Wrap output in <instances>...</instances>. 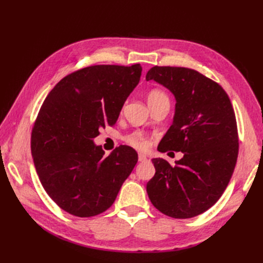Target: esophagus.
<instances>
[{
    "label": "esophagus",
    "instance_id": "esophagus-1",
    "mask_svg": "<svg viewBox=\"0 0 263 263\" xmlns=\"http://www.w3.org/2000/svg\"><path fill=\"white\" fill-rule=\"evenodd\" d=\"M138 160H139V162H145V161H147V157H146V155L139 154V156H138Z\"/></svg>",
    "mask_w": 263,
    "mask_h": 263
}]
</instances>
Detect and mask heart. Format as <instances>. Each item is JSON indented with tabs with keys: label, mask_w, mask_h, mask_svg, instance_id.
Wrapping results in <instances>:
<instances>
[{
	"label": "heart",
	"mask_w": 263,
	"mask_h": 263,
	"mask_svg": "<svg viewBox=\"0 0 263 263\" xmlns=\"http://www.w3.org/2000/svg\"><path fill=\"white\" fill-rule=\"evenodd\" d=\"M168 99L166 95L160 91V90H153L147 97L148 100V104H153V103L160 101V100H165ZM126 141L128 142L129 145L135 147L136 149L139 150H145L148 147V139L146 135L142 132H135L130 134L129 136L126 137Z\"/></svg>",
	"instance_id": "1"
}]
</instances>
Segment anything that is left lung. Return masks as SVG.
Returning <instances> with one entry per match:
<instances>
[{"label": "left lung", "instance_id": "obj_1", "mask_svg": "<svg viewBox=\"0 0 263 263\" xmlns=\"http://www.w3.org/2000/svg\"><path fill=\"white\" fill-rule=\"evenodd\" d=\"M176 99L173 122L158 150L181 151L171 166L153 159L147 193L155 208L173 218L197 216L216 203L232 179L238 157L235 112L222 87L189 68L154 67L146 76Z\"/></svg>", "mask_w": 263, "mask_h": 263}]
</instances>
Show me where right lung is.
<instances>
[{"label": "right lung", "mask_w": 263, "mask_h": 263, "mask_svg": "<svg viewBox=\"0 0 263 263\" xmlns=\"http://www.w3.org/2000/svg\"><path fill=\"white\" fill-rule=\"evenodd\" d=\"M141 71L138 63L87 67L47 95L31 133V155L45 191L63 211L79 217L105 212L136 165L134 148L122 145L105 157L94 138L116 123Z\"/></svg>", "instance_id": "add662e5"}]
</instances>
